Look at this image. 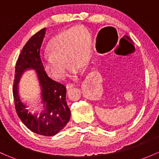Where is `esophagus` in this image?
I'll list each match as a JSON object with an SVG mask.
<instances>
[{
    "label": "esophagus",
    "mask_w": 159,
    "mask_h": 159,
    "mask_svg": "<svg viewBox=\"0 0 159 159\" xmlns=\"http://www.w3.org/2000/svg\"><path fill=\"white\" fill-rule=\"evenodd\" d=\"M75 86V84H68L66 85V88L67 89H69V88H72V87Z\"/></svg>",
    "instance_id": "obj_1"
}]
</instances>
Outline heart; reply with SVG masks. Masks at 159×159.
I'll list each match as a JSON object with an SVG mask.
<instances>
[{
    "mask_svg": "<svg viewBox=\"0 0 159 159\" xmlns=\"http://www.w3.org/2000/svg\"><path fill=\"white\" fill-rule=\"evenodd\" d=\"M91 48V36L82 26L66 30L52 38L48 44L49 54L42 58L45 71L54 80L64 77L66 65L69 66L71 75L78 69L84 68L89 58Z\"/></svg>",
    "mask_w": 159,
    "mask_h": 159,
    "instance_id": "obj_1",
    "label": "heart"
}]
</instances>
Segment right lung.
Returning a JSON list of instances; mask_svg holds the SVG:
<instances>
[{"instance_id":"right-lung-1","label":"right lung","mask_w":159,"mask_h":159,"mask_svg":"<svg viewBox=\"0 0 159 159\" xmlns=\"http://www.w3.org/2000/svg\"><path fill=\"white\" fill-rule=\"evenodd\" d=\"M45 34L44 28L33 35L19 55L15 67L13 95L16 113L23 124L36 134L52 136L66 126L70 120L71 111L66 103V88L49 78L42 65L40 48ZM29 68L37 71L42 88L43 109L41 113L36 115L31 113L18 93L19 78L23 71Z\"/></svg>"}]
</instances>
